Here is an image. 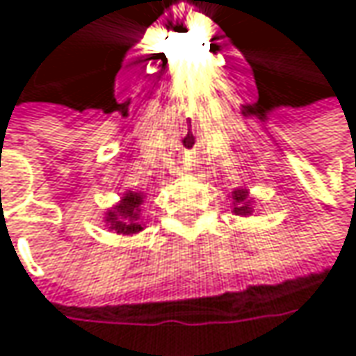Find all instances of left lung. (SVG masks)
<instances>
[{
    "instance_id": "obj_1",
    "label": "left lung",
    "mask_w": 356,
    "mask_h": 356,
    "mask_svg": "<svg viewBox=\"0 0 356 356\" xmlns=\"http://www.w3.org/2000/svg\"><path fill=\"white\" fill-rule=\"evenodd\" d=\"M233 204H235V207H233V211L237 213V216H249L250 213V207H249V200H247V192H241V190H237L235 192V195H233Z\"/></svg>"
}]
</instances>
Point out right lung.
<instances>
[{
    "label": "right lung",
    "mask_w": 356,
    "mask_h": 356,
    "mask_svg": "<svg viewBox=\"0 0 356 356\" xmlns=\"http://www.w3.org/2000/svg\"><path fill=\"white\" fill-rule=\"evenodd\" d=\"M143 204V195L140 194H125L121 206H117L113 211L107 213V223L111 229H115V233H123V235H131L140 231L139 221V206Z\"/></svg>",
    "instance_id": "1"
}]
</instances>
